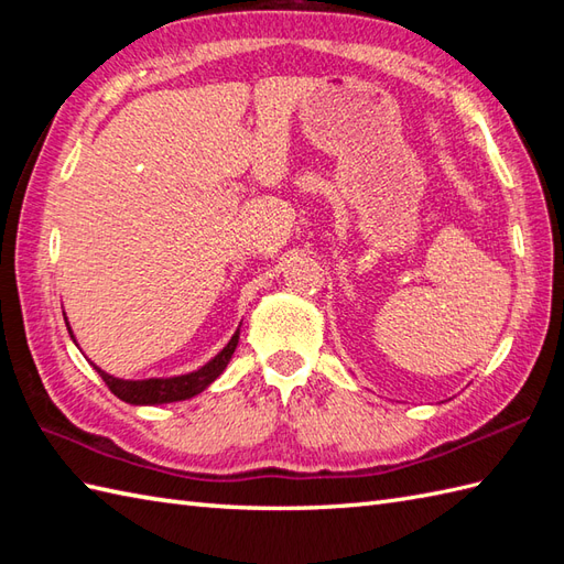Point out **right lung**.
<instances>
[{"label": "right lung", "mask_w": 564, "mask_h": 564, "mask_svg": "<svg viewBox=\"0 0 564 564\" xmlns=\"http://www.w3.org/2000/svg\"><path fill=\"white\" fill-rule=\"evenodd\" d=\"M69 329V327H67ZM72 337V332H69ZM75 339V337H72ZM239 341V332H235V337L227 341L225 349L213 358L210 364L198 368L196 373L188 376H176V378H150V380H121L113 378L109 373H104L101 368H97V373L106 382L118 400L130 402V404H164V402H178V400H188L194 394L206 390L210 382L218 378L225 366L230 364V358L235 354V346Z\"/></svg>", "instance_id": "right-lung-1"}]
</instances>
